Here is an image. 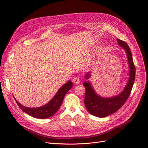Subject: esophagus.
Returning a JSON list of instances; mask_svg holds the SVG:
<instances>
[{"mask_svg": "<svg viewBox=\"0 0 148 148\" xmlns=\"http://www.w3.org/2000/svg\"><path fill=\"white\" fill-rule=\"evenodd\" d=\"M73 82L75 84H78L80 82V80H79V78H78V77H76L75 78H73Z\"/></svg>", "mask_w": 148, "mask_h": 148, "instance_id": "esophagus-1", "label": "esophagus"}]
</instances>
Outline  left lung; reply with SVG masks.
<instances>
[{"label": "left lung", "mask_w": 148, "mask_h": 148, "mask_svg": "<svg viewBox=\"0 0 148 148\" xmlns=\"http://www.w3.org/2000/svg\"><path fill=\"white\" fill-rule=\"evenodd\" d=\"M119 45L126 53L128 64V82L123 90L117 95L111 97H102L95 91L91 83L83 82V86L86 89L84 97V105L89 113L97 117H105L117 112L122 107L130 95L135 78V66L134 65L130 49L128 44L119 39H117ZM91 71H89L84 75L85 79L91 78Z\"/></svg>", "instance_id": "obj_1"}]
</instances>
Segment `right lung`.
<instances>
[{"mask_svg": "<svg viewBox=\"0 0 148 148\" xmlns=\"http://www.w3.org/2000/svg\"><path fill=\"white\" fill-rule=\"evenodd\" d=\"M72 86L73 83L71 82V80H69L59 89L55 96L47 104L38 107H25L21 104L14 96L13 97H14L18 106L24 112L37 119H47L52 117L57 112V111L59 110L62 104L66 92L72 88Z\"/></svg>", "mask_w": 148, "mask_h": 148, "instance_id": "add662e5", "label": "right lung"}]
</instances>
